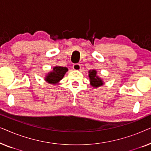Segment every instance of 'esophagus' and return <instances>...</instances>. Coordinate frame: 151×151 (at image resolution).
I'll return each mask as SVG.
<instances>
[{"mask_svg": "<svg viewBox=\"0 0 151 151\" xmlns=\"http://www.w3.org/2000/svg\"><path fill=\"white\" fill-rule=\"evenodd\" d=\"M80 65L78 63H76L73 65V69L74 70H80Z\"/></svg>", "mask_w": 151, "mask_h": 151, "instance_id": "esophagus-1", "label": "esophagus"}]
</instances>
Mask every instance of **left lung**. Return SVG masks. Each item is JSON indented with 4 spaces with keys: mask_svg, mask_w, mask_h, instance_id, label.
<instances>
[{
    "mask_svg": "<svg viewBox=\"0 0 151 151\" xmlns=\"http://www.w3.org/2000/svg\"><path fill=\"white\" fill-rule=\"evenodd\" d=\"M96 73L97 72L96 70H92V71H89V74H88L91 81V85L94 86V87H98V86H102L103 84L102 80L96 76Z\"/></svg>",
    "mask_w": 151,
    "mask_h": 151,
    "instance_id": "obj_1",
    "label": "left lung"
}]
</instances>
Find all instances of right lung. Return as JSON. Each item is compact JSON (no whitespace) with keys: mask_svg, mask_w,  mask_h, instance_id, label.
<instances>
[{"mask_svg":"<svg viewBox=\"0 0 151 151\" xmlns=\"http://www.w3.org/2000/svg\"><path fill=\"white\" fill-rule=\"evenodd\" d=\"M68 71L67 68L63 67H55L53 68V71L49 73L47 76L46 80L49 83L55 84L63 79L66 72Z\"/></svg>","mask_w":151,"mask_h":151,"instance_id":"obj_1","label":"right lung"}]
</instances>
